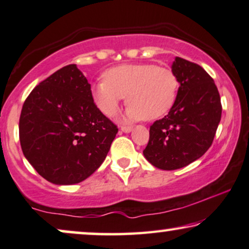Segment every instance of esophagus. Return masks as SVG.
Wrapping results in <instances>:
<instances>
[{
  "mask_svg": "<svg viewBox=\"0 0 249 249\" xmlns=\"http://www.w3.org/2000/svg\"><path fill=\"white\" fill-rule=\"evenodd\" d=\"M121 130L123 132H125V133H130V132L133 130V127H132V126H122Z\"/></svg>",
  "mask_w": 249,
  "mask_h": 249,
  "instance_id": "obj_1",
  "label": "esophagus"
}]
</instances>
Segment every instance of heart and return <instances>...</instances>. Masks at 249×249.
<instances>
[{"mask_svg":"<svg viewBox=\"0 0 249 249\" xmlns=\"http://www.w3.org/2000/svg\"><path fill=\"white\" fill-rule=\"evenodd\" d=\"M104 77L92 86L95 106L105 116L114 117L126 97L128 121H154L166 115L177 101L180 86L172 69L152 64L116 66Z\"/></svg>","mask_w":249,"mask_h":249,"instance_id":"1","label":"heart"}]
</instances>
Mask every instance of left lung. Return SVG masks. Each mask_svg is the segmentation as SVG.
<instances>
[{
  "mask_svg": "<svg viewBox=\"0 0 249 249\" xmlns=\"http://www.w3.org/2000/svg\"><path fill=\"white\" fill-rule=\"evenodd\" d=\"M177 101L164 118L150 126L144 157L155 167L173 171L200 158L213 143L222 105L214 79L199 65L175 58Z\"/></svg>",
  "mask_w": 249,
  "mask_h": 249,
  "instance_id": "obj_1",
  "label": "left lung"
}]
</instances>
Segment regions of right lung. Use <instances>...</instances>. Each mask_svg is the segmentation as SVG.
<instances>
[{
  "instance_id": "right-lung-1",
  "label": "right lung",
  "mask_w": 249,
  "mask_h": 249,
  "mask_svg": "<svg viewBox=\"0 0 249 249\" xmlns=\"http://www.w3.org/2000/svg\"><path fill=\"white\" fill-rule=\"evenodd\" d=\"M118 128L95 106L76 65L53 72L22 106L19 139L36 172L54 184L84 181L100 167Z\"/></svg>"
}]
</instances>
